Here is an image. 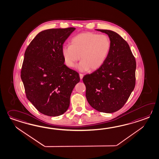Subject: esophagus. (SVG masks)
<instances>
[{
  "label": "esophagus",
  "mask_w": 159,
  "mask_h": 159,
  "mask_svg": "<svg viewBox=\"0 0 159 159\" xmlns=\"http://www.w3.org/2000/svg\"><path fill=\"white\" fill-rule=\"evenodd\" d=\"M79 76H80V79H82L83 78V76H84V75L82 74H79Z\"/></svg>",
  "instance_id": "esophagus-1"
}]
</instances>
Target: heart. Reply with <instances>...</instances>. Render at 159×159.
<instances>
[{
	"label": "heart",
	"instance_id": "b5f03b06",
	"mask_svg": "<svg viewBox=\"0 0 159 159\" xmlns=\"http://www.w3.org/2000/svg\"><path fill=\"white\" fill-rule=\"evenodd\" d=\"M71 45L64 46L62 54L68 67H74L80 59L78 69L81 71H95L102 66L109 55L110 39L105 35L83 32L74 36Z\"/></svg>",
	"mask_w": 159,
	"mask_h": 159
}]
</instances>
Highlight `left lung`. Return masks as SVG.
<instances>
[{
  "mask_svg": "<svg viewBox=\"0 0 159 159\" xmlns=\"http://www.w3.org/2000/svg\"><path fill=\"white\" fill-rule=\"evenodd\" d=\"M97 30L109 36L110 53L102 66L85 75L83 81L90 106L99 112L112 113L124 106L134 89L136 63L129 46L121 36L111 30Z\"/></svg>",
  "mask_w": 159,
  "mask_h": 159,
  "instance_id": "obj_1",
  "label": "left lung"
}]
</instances>
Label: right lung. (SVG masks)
Here are the masks:
<instances>
[{"mask_svg": "<svg viewBox=\"0 0 159 159\" xmlns=\"http://www.w3.org/2000/svg\"><path fill=\"white\" fill-rule=\"evenodd\" d=\"M76 28H52L39 32L28 45L21 70L26 97L40 113L63 114L79 75L64 64L62 48Z\"/></svg>", "mask_w": 159, "mask_h": 159, "instance_id": "obj_1", "label": "right lung"}]
</instances>
